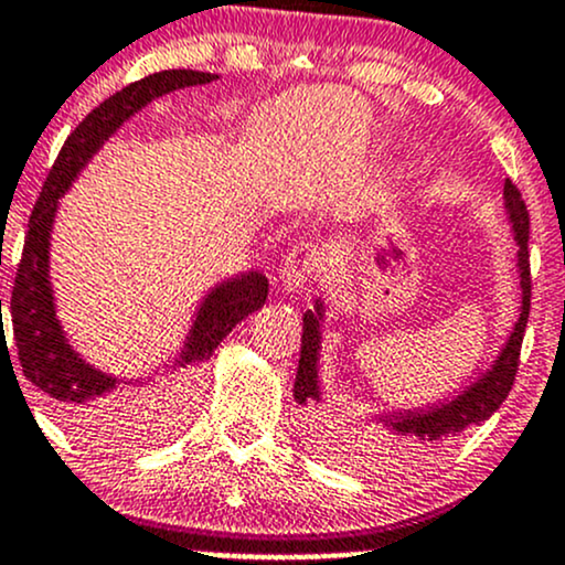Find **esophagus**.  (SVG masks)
<instances>
[{"label": "esophagus", "mask_w": 565, "mask_h": 565, "mask_svg": "<svg viewBox=\"0 0 565 565\" xmlns=\"http://www.w3.org/2000/svg\"><path fill=\"white\" fill-rule=\"evenodd\" d=\"M321 268V252L316 244H297L292 252L287 254L281 268V281L289 292H297V289L306 287L311 281V276Z\"/></svg>", "instance_id": "obj_1"}]
</instances>
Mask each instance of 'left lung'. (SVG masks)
I'll use <instances>...</instances> for the list:
<instances>
[{
    "mask_svg": "<svg viewBox=\"0 0 565 565\" xmlns=\"http://www.w3.org/2000/svg\"><path fill=\"white\" fill-rule=\"evenodd\" d=\"M504 206L510 214L514 241H518V270H520V289H523V306L520 316L514 321V330L510 340L504 343L495 362L488 373H482L467 392H461L454 399H445L439 405L418 407V411H399L388 415H377L375 424H383L386 431H356L349 434L332 420L319 418L316 420V434L324 443L327 454H343L353 456L359 463H381L386 458L415 456L420 450L437 448V445L448 443L461 434L467 426L480 424V420L491 418L499 411L501 402L510 394L514 373L520 364V345H523L525 324H529L531 311V265H529V209H525L523 195H520L518 184L510 179L504 182ZM321 319H324V306L316 300L313 311L302 316V349L300 364H297L295 375V399L300 405H311L321 399L319 388V349H321Z\"/></svg>",
    "mask_w": 565,
    "mask_h": 565,
    "instance_id": "8db88e82",
    "label": "left lung"
}]
</instances>
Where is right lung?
I'll return each instance as SVG.
<instances>
[{
  "label": "right lung",
  "instance_id": "1",
  "mask_svg": "<svg viewBox=\"0 0 565 565\" xmlns=\"http://www.w3.org/2000/svg\"><path fill=\"white\" fill-rule=\"evenodd\" d=\"M216 79V74L192 72V70H166L150 77L136 79L122 90L111 93L107 102L88 111L83 122L70 134L61 147L34 212L29 216V233L23 241L21 263H18L15 287L10 297L12 340L18 349L23 375L34 383L40 392L47 394L53 407L64 415L70 424L96 426L109 415V394L117 388V377L90 367L66 340L61 321L55 319V302L51 287V231L58 212V198L72 188L77 173L88 166V160L98 152V147L109 139L128 117L136 115L152 98L166 93L190 88V85H206ZM268 297V278L263 273L249 270L238 278H227L220 287L206 295L198 308L192 330L179 353L177 367H192L214 353L216 345L227 338V332L241 319L265 306ZM2 313V300H0ZM2 319V316H0ZM4 327V321H2ZM8 343V340H4ZM12 364V362H10ZM188 381L177 383L166 394V405H177L182 399ZM90 431V429H88Z\"/></svg>",
  "mask_w": 565,
  "mask_h": 565
}]
</instances>
